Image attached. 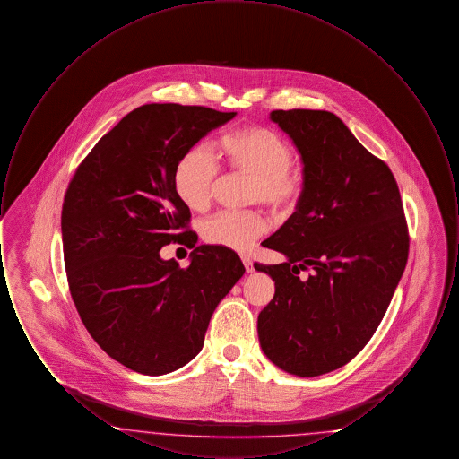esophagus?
<instances>
[{"label": "esophagus", "mask_w": 459, "mask_h": 459, "mask_svg": "<svg viewBox=\"0 0 459 459\" xmlns=\"http://www.w3.org/2000/svg\"><path fill=\"white\" fill-rule=\"evenodd\" d=\"M242 263H244V268H246V272H247V273L255 272V266H253L251 258H247V256H242Z\"/></svg>", "instance_id": "obj_1"}]
</instances>
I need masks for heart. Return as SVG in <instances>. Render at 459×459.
Masks as SVG:
<instances>
[{
    "label": "heart",
    "instance_id": "b5f03b06",
    "mask_svg": "<svg viewBox=\"0 0 459 459\" xmlns=\"http://www.w3.org/2000/svg\"><path fill=\"white\" fill-rule=\"evenodd\" d=\"M219 156L227 170L251 175L249 203L262 201L272 212L290 213L305 189L303 172L292 163L294 152L277 132L249 126L225 134L219 141ZM217 156L206 144H193L178 156L172 184L177 197L193 212L210 206L219 178ZM268 221L260 210L220 212L203 223V238L210 244L234 251H249L266 230Z\"/></svg>",
    "mask_w": 459,
    "mask_h": 459
}]
</instances>
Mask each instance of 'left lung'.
<instances>
[{
  "instance_id": "obj_1",
  "label": "left lung",
  "mask_w": 459,
  "mask_h": 459,
  "mask_svg": "<svg viewBox=\"0 0 459 459\" xmlns=\"http://www.w3.org/2000/svg\"><path fill=\"white\" fill-rule=\"evenodd\" d=\"M270 120L301 154L305 189L296 212L263 240L287 260L255 263L275 282L258 337L273 365L316 377L350 363L380 325L408 262V227L391 169L337 115L275 109Z\"/></svg>"
}]
</instances>
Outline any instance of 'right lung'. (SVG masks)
Segmentation results:
<instances>
[{
	"mask_svg": "<svg viewBox=\"0 0 459 459\" xmlns=\"http://www.w3.org/2000/svg\"><path fill=\"white\" fill-rule=\"evenodd\" d=\"M234 117L175 103L139 107L98 141L68 184L62 239L72 299L100 348L137 373L187 365L244 275L239 256L221 246H197L187 269L159 258L175 239L196 244L172 184L178 156Z\"/></svg>",
	"mask_w": 459,
	"mask_h": 459,
	"instance_id": "1",
	"label": "right lung"
}]
</instances>
